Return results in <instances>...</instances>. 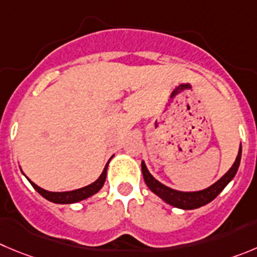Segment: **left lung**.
Here are the masks:
<instances>
[{
    "label": "left lung",
    "mask_w": 257,
    "mask_h": 257,
    "mask_svg": "<svg viewBox=\"0 0 257 257\" xmlns=\"http://www.w3.org/2000/svg\"><path fill=\"white\" fill-rule=\"evenodd\" d=\"M241 155H242V147L239 145L238 155L236 157V161L233 162L231 169L223 175L218 181H215L213 185H210L209 188L203 189V190L198 191H180L175 190V189L169 188V186L164 185L162 183H160L158 180H156L155 177L151 175V172L148 171L147 166H146L145 161H142V174L143 179L146 181V185L150 188V190L152 193H155L156 195L160 196L164 201H166L167 204L172 205L175 208H180V209L184 210H191L196 209V208H200L203 205L208 204L213 199L217 198L219 195V193H222V190L231 183L233 177L236 176L237 170L239 167V162H241Z\"/></svg>",
    "instance_id": "8db88e82"
}]
</instances>
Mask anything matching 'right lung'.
I'll list each match as a JSON object with an SVG mask.
<instances>
[{
  "instance_id": "obj_1",
  "label": "right lung",
  "mask_w": 257,
  "mask_h": 257,
  "mask_svg": "<svg viewBox=\"0 0 257 257\" xmlns=\"http://www.w3.org/2000/svg\"><path fill=\"white\" fill-rule=\"evenodd\" d=\"M112 158V156H111ZM110 158V160H111ZM110 160L107 161V164L105 165L104 170H102L101 175L99 176V179L93 181L92 184L87 186H83L81 189H76V190H71V191H48L42 189L40 186H38L37 184H34L31 180H29L28 177L26 179L29 180V183L33 185V188L43 196L47 200L52 201V203H56V204H72V203H77V201L85 200V199L90 198L92 196L93 194H96L97 191H100V189L104 186L105 180H106V172H107V166H109Z\"/></svg>"
}]
</instances>
